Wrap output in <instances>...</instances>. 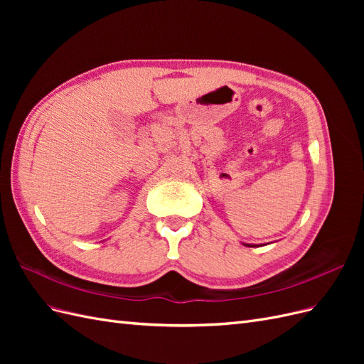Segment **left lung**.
Masks as SVG:
<instances>
[{
  "label": "left lung",
  "mask_w": 364,
  "mask_h": 364,
  "mask_svg": "<svg viewBox=\"0 0 364 364\" xmlns=\"http://www.w3.org/2000/svg\"><path fill=\"white\" fill-rule=\"evenodd\" d=\"M245 246H247V247H249V246H250V245H245ZM250 247H252V246H250Z\"/></svg>",
  "instance_id": "obj_1"
}]
</instances>
